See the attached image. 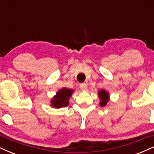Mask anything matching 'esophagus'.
I'll use <instances>...</instances> for the list:
<instances>
[{
    "instance_id": "obj_1",
    "label": "esophagus",
    "mask_w": 154,
    "mask_h": 154,
    "mask_svg": "<svg viewBox=\"0 0 154 154\" xmlns=\"http://www.w3.org/2000/svg\"><path fill=\"white\" fill-rule=\"evenodd\" d=\"M79 88H80V89L82 90V91H86V90H87V84H86V83H82V84H80V85H79Z\"/></svg>"
}]
</instances>
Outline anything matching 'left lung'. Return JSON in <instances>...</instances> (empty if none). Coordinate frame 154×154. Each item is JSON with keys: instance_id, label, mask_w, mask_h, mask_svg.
<instances>
[{"instance_id": "left-lung-1", "label": "left lung", "mask_w": 154, "mask_h": 154, "mask_svg": "<svg viewBox=\"0 0 154 154\" xmlns=\"http://www.w3.org/2000/svg\"><path fill=\"white\" fill-rule=\"evenodd\" d=\"M98 95L99 98V105L101 107L106 106L108 102L110 100V94L109 92L106 91L105 89H101L100 91H98Z\"/></svg>"}]
</instances>
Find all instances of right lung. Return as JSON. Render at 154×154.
<instances>
[{
  "instance_id": "obj_1",
  "label": "right lung",
  "mask_w": 154,
  "mask_h": 154,
  "mask_svg": "<svg viewBox=\"0 0 154 154\" xmlns=\"http://www.w3.org/2000/svg\"><path fill=\"white\" fill-rule=\"evenodd\" d=\"M75 92V90L63 88L56 92V95L51 99L50 106L54 109L68 106L69 104V98Z\"/></svg>"
}]
</instances>
